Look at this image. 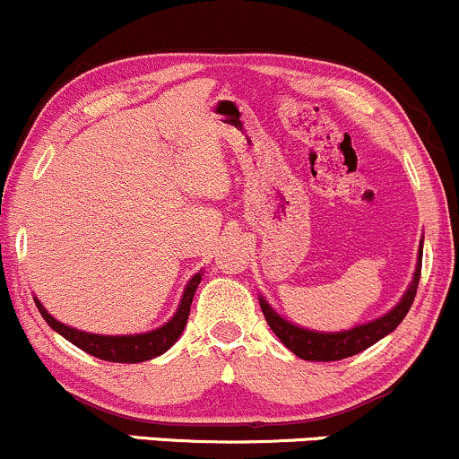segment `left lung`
I'll return each instance as SVG.
<instances>
[{
	"instance_id": "left-lung-1",
	"label": "left lung",
	"mask_w": 459,
	"mask_h": 459,
	"mask_svg": "<svg viewBox=\"0 0 459 459\" xmlns=\"http://www.w3.org/2000/svg\"><path fill=\"white\" fill-rule=\"evenodd\" d=\"M420 266H423V243L419 247V260H416V271L411 277V284L405 295L401 297V301L384 316L375 318V321L364 323L347 332H312V329H303L295 325V323L286 321L269 306L264 297L260 299L262 314H264L266 323L273 329L277 338L290 349L297 358L310 359V362H333V359H344L351 358V355L364 351L370 344L382 341L384 336H388L390 332H394L399 327V323L403 321L405 314L410 312L411 303H414L416 288H419L420 280Z\"/></svg>"
}]
</instances>
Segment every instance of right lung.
<instances>
[{"instance_id":"right-lung-1","label":"right lung","mask_w":459,"mask_h":459,"mask_svg":"<svg viewBox=\"0 0 459 459\" xmlns=\"http://www.w3.org/2000/svg\"><path fill=\"white\" fill-rule=\"evenodd\" d=\"M199 281H202V273H195L190 277V281L184 288V295L179 299V306L171 321L164 323L162 327L153 329V332L147 333H132V336H101V333H91L82 332V329L69 327L65 323L56 321L51 314L45 310L43 303L34 297L36 307H39L40 316L48 321L51 329L60 333V336L66 338L71 344H75L82 351L95 355V358L106 359V362H126V364H138L145 362V359L158 358L167 349H171L175 341L182 336L184 327H186L188 314H190V303H193L195 290H197Z\"/></svg>"}]
</instances>
